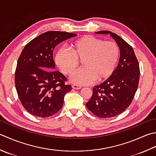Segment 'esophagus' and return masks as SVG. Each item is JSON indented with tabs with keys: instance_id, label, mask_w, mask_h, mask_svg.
I'll return each instance as SVG.
<instances>
[{
	"instance_id": "1",
	"label": "esophagus",
	"mask_w": 156,
	"mask_h": 156,
	"mask_svg": "<svg viewBox=\"0 0 156 156\" xmlns=\"http://www.w3.org/2000/svg\"><path fill=\"white\" fill-rule=\"evenodd\" d=\"M72 88H74V89H76V90H79L82 88V87L78 84H72Z\"/></svg>"
}]
</instances>
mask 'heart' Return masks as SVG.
Wrapping results in <instances>:
<instances>
[{
	"mask_svg": "<svg viewBox=\"0 0 156 156\" xmlns=\"http://www.w3.org/2000/svg\"><path fill=\"white\" fill-rule=\"evenodd\" d=\"M71 51L61 48L55 55V63L61 71L70 74L82 61L83 68L70 76L74 83L86 85L95 80H106L114 73L119 59V47L115 42L87 35L76 40L70 45Z\"/></svg>",
	"mask_w": 156,
	"mask_h": 156,
	"instance_id": "heart-1",
	"label": "heart"
}]
</instances>
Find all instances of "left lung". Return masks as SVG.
<instances>
[{"label": "left lung", "mask_w": 156, "mask_h": 156, "mask_svg": "<svg viewBox=\"0 0 156 156\" xmlns=\"http://www.w3.org/2000/svg\"><path fill=\"white\" fill-rule=\"evenodd\" d=\"M110 34L118 45L120 57L117 68L102 84L94 86L87 108L97 117L116 116L129 108L139 85L140 69L133 47L116 34L109 31L95 32Z\"/></svg>", "instance_id": "left-lung-1"}]
</instances>
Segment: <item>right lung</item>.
I'll return each instance as SVG.
<instances>
[{
	"instance_id": "obj_1",
	"label": "right lung",
	"mask_w": 156,
	"mask_h": 156,
	"mask_svg": "<svg viewBox=\"0 0 156 156\" xmlns=\"http://www.w3.org/2000/svg\"><path fill=\"white\" fill-rule=\"evenodd\" d=\"M76 34L49 31L34 38L23 48L18 59L15 84L19 99L27 112L47 118L60 110L65 94L72 90L67 79L54 70L55 47Z\"/></svg>"
}]
</instances>
